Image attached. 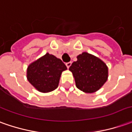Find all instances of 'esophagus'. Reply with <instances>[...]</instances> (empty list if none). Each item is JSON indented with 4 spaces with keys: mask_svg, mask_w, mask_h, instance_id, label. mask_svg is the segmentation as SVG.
<instances>
[{
    "mask_svg": "<svg viewBox=\"0 0 132 132\" xmlns=\"http://www.w3.org/2000/svg\"><path fill=\"white\" fill-rule=\"evenodd\" d=\"M71 64H72V62H67V63H66V66H67V68H70V65H71Z\"/></svg>",
    "mask_w": 132,
    "mask_h": 132,
    "instance_id": "34e87169",
    "label": "esophagus"
}]
</instances>
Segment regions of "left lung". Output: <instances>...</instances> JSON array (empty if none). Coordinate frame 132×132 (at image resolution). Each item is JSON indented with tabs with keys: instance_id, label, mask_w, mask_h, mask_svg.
Listing matches in <instances>:
<instances>
[{
	"instance_id": "1",
	"label": "left lung",
	"mask_w": 132,
	"mask_h": 132,
	"mask_svg": "<svg viewBox=\"0 0 132 132\" xmlns=\"http://www.w3.org/2000/svg\"><path fill=\"white\" fill-rule=\"evenodd\" d=\"M69 70L75 78L76 86L85 93H94L101 88L108 78V68L98 57L87 52L79 54Z\"/></svg>"
}]
</instances>
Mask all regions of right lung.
Wrapping results in <instances>:
<instances>
[{
  "mask_svg": "<svg viewBox=\"0 0 132 132\" xmlns=\"http://www.w3.org/2000/svg\"><path fill=\"white\" fill-rule=\"evenodd\" d=\"M65 70L67 67L60 59L47 53L28 67L27 79L40 92H50L57 88L62 72Z\"/></svg>",
  "mask_w": 132,
  "mask_h": 132,
  "instance_id": "right-lung-1",
  "label": "right lung"
}]
</instances>
